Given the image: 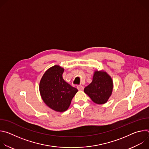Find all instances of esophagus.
<instances>
[{
  "label": "esophagus",
  "instance_id": "34e87169",
  "mask_svg": "<svg viewBox=\"0 0 149 149\" xmlns=\"http://www.w3.org/2000/svg\"><path fill=\"white\" fill-rule=\"evenodd\" d=\"M77 89L79 91H82L84 90V87L82 86H77Z\"/></svg>",
  "mask_w": 149,
  "mask_h": 149
}]
</instances>
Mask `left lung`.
<instances>
[{"label":"left lung","instance_id":"left-lung-1","mask_svg":"<svg viewBox=\"0 0 149 149\" xmlns=\"http://www.w3.org/2000/svg\"><path fill=\"white\" fill-rule=\"evenodd\" d=\"M113 89V79L107 72L95 70L92 82L84 91L94 103L101 105L107 102L112 94Z\"/></svg>","mask_w":149,"mask_h":149}]
</instances>
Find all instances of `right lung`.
Wrapping results in <instances>:
<instances>
[{
	"label": "right lung",
	"mask_w": 149,
	"mask_h": 149,
	"mask_svg": "<svg viewBox=\"0 0 149 149\" xmlns=\"http://www.w3.org/2000/svg\"><path fill=\"white\" fill-rule=\"evenodd\" d=\"M64 69L56 65L48 69L39 82L41 98L48 107L57 112L68 110L72 98L78 92L62 78Z\"/></svg>",
	"instance_id": "right-lung-1"
}]
</instances>
